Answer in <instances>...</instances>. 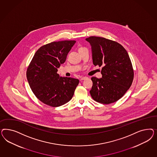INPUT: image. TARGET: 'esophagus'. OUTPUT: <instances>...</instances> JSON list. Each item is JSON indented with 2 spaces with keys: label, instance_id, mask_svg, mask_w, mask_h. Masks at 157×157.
I'll use <instances>...</instances> for the list:
<instances>
[{
  "label": "esophagus",
  "instance_id": "esophagus-1",
  "mask_svg": "<svg viewBox=\"0 0 157 157\" xmlns=\"http://www.w3.org/2000/svg\"><path fill=\"white\" fill-rule=\"evenodd\" d=\"M88 79V78H87V76H82V77H81L80 81H83V80H85V79Z\"/></svg>",
  "mask_w": 157,
  "mask_h": 157
}]
</instances>
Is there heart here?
I'll list each match as a JSON object with an SVG mask.
<instances>
[{"label": "heart", "instance_id": "obj_1", "mask_svg": "<svg viewBox=\"0 0 157 157\" xmlns=\"http://www.w3.org/2000/svg\"><path fill=\"white\" fill-rule=\"evenodd\" d=\"M84 48H83V47L79 48V51H80V50H81V49H84Z\"/></svg>", "mask_w": 157, "mask_h": 157}]
</instances>
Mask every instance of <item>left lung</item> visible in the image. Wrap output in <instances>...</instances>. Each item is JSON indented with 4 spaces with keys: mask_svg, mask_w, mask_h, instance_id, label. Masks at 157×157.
<instances>
[{
    "mask_svg": "<svg viewBox=\"0 0 157 157\" xmlns=\"http://www.w3.org/2000/svg\"><path fill=\"white\" fill-rule=\"evenodd\" d=\"M86 41L90 44L93 64L102 67V78H91V96L98 102L113 103L124 95L133 81L128 53L121 45L106 38L91 36Z\"/></svg>",
    "mask_w": 157,
    "mask_h": 157,
    "instance_id": "left-lung-1",
    "label": "left lung"
}]
</instances>
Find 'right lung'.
I'll return each instance as SVG.
<instances>
[{"instance_id": "obj_1", "label": "right lung", "mask_w": 157, "mask_h": 157, "mask_svg": "<svg viewBox=\"0 0 157 157\" xmlns=\"http://www.w3.org/2000/svg\"><path fill=\"white\" fill-rule=\"evenodd\" d=\"M75 42L66 40L43 45L35 53L29 64L26 71L29 85L34 95L45 104L60 106L74 95L79 81L60 76L57 72Z\"/></svg>"}]
</instances>
